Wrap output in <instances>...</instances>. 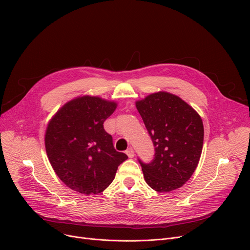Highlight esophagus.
Instances as JSON below:
<instances>
[{
	"instance_id": "1",
	"label": "esophagus",
	"mask_w": 250,
	"mask_h": 250,
	"mask_svg": "<svg viewBox=\"0 0 250 250\" xmlns=\"http://www.w3.org/2000/svg\"><path fill=\"white\" fill-rule=\"evenodd\" d=\"M126 155L129 157V158H133V157L135 156V151L133 148H128L126 151H125Z\"/></svg>"
}]
</instances>
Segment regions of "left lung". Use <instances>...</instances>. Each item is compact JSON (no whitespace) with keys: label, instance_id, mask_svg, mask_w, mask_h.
<instances>
[{"label":"left lung","instance_id":"1","mask_svg":"<svg viewBox=\"0 0 250 250\" xmlns=\"http://www.w3.org/2000/svg\"><path fill=\"white\" fill-rule=\"evenodd\" d=\"M137 109L155 148L154 159L142 166L147 185L158 192L174 190L190 178L201 158V116L178 96L158 92L137 101Z\"/></svg>","mask_w":250,"mask_h":250}]
</instances>
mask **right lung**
<instances>
[{
    "instance_id": "right-lung-1",
    "label": "right lung",
    "mask_w": 250,
    "mask_h": 250,
    "mask_svg": "<svg viewBox=\"0 0 250 250\" xmlns=\"http://www.w3.org/2000/svg\"><path fill=\"white\" fill-rule=\"evenodd\" d=\"M116 103L94 96L76 98L56 113L45 133V149L55 172L65 186L84 194H96L114 179L127 159L114 149L103 124Z\"/></svg>"
}]
</instances>
